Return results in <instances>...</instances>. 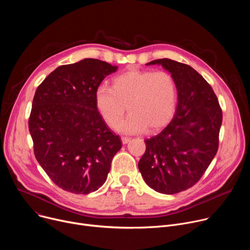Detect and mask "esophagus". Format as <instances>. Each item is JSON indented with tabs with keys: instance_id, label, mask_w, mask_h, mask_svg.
Returning <instances> with one entry per match:
<instances>
[{
	"instance_id": "obj_1",
	"label": "esophagus",
	"mask_w": 250,
	"mask_h": 250,
	"mask_svg": "<svg viewBox=\"0 0 250 250\" xmlns=\"http://www.w3.org/2000/svg\"><path fill=\"white\" fill-rule=\"evenodd\" d=\"M130 140V138L129 137H127V136H122V141H123V144L124 145H126V144H128V141Z\"/></svg>"
}]
</instances>
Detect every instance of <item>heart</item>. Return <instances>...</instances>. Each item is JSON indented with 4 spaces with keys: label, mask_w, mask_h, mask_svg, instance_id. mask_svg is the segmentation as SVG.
<instances>
[{
    "label": "heart",
    "mask_w": 250,
    "mask_h": 250,
    "mask_svg": "<svg viewBox=\"0 0 250 250\" xmlns=\"http://www.w3.org/2000/svg\"><path fill=\"white\" fill-rule=\"evenodd\" d=\"M178 98L177 84L167 71L131 69L116 76L112 87L100 85L95 105L110 125L121 117L128 104L131 112L115 128L125 133L153 131L164 126L174 114Z\"/></svg>",
    "instance_id": "1"
}]
</instances>
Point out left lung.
Listing matches in <instances>:
<instances>
[{
    "label": "left lung",
    "mask_w": 250,
    "mask_h": 250,
    "mask_svg": "<svg viewBox=\"0 0 250 250\" xmlns=\"http://www.w3.org/2000/svg\"><path fill=\"white\" fill-rule=\"evenodd\" d=\"M154 64L175 79L178 104L169 125L145 140L138 169L151 189L172 195L194 186L216 156L223 112L210 85L191 66L168 58L147 63Z\"/></svg>",
    "instance_id": "8db88e82"
}]
</instances>
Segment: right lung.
Returning a JSON list of instances; mask_svg holds the SVG:
<instances>
[{"instance_id":"obj_1","label":"right lung","mask_w":250,"mask_h":250,"mask_svg":"<svg viewBox=\"0 0 250 250\" xmlns=\"http://www.w3.org/2000/svg\"><path fill=\"white\" fill-rule=\"evenodd\" d=\"M117 66L86 58L61 65L35 91L28 119L34 155L59 188L97 191L106 180L122 142L95 105V92Z\"/></svg>"}]
</instances>
